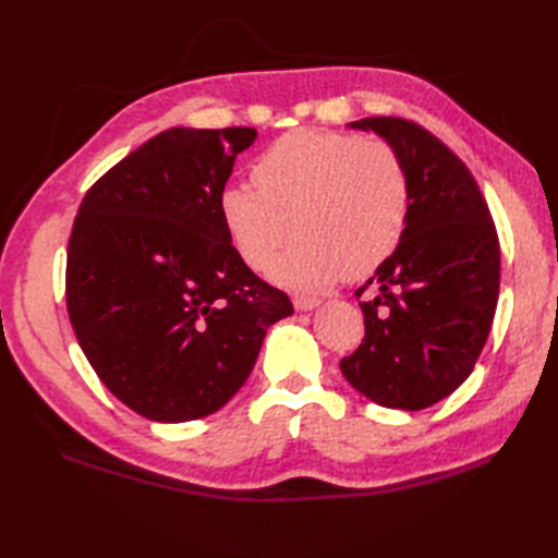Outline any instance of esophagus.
Instances as JSON below:
<instances>
[{"instance_id":"obj_1","label":"esophagus","mask_w":558,"mask_h":558,"mask_svg":"<svg viewBox=\"0 0 558 558\" xmlns=\"http://www.w3.org/2000/svg\"><path fill=\"white\" fill-rule=\"evenodd\" d=\"M292 304L298 312H310L314 306H318V298H306V294H294Z\"/></svg>"}]
</instances>
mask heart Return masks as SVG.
Listing matches in <instances>:
<instances>
[{
    "label": "heart",
    "mask_w": 558,
    "mask_h": 558,
    "mask_svg": "<svg viewBox=\"0 0 558 558\" xmlns=\"http://www.w3.org/2000/svg\"><path fill=\"white\" fill-rule=\"evenodd\" d=\"M253 186L220 192V218L246 266L264 270L294 230L270 278L322 290L342 272L364 276L393 254L410 213V180L381 138L294 129L260 153Z\"/></svg>",
    "instance_id": "b5f03b06"
}]
</instances>
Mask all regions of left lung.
Returning a JSON list of instances; mask_svg holds the SVG:
<instances>
[{
  "label": "left lung",
  "instance_id": "left-lung-1",
  "mask_svg": "<svg viewBox=\"0 0 558 558\" xmlns=\"http://www.w3.org/2000/svg\"><path fill=\"white\" fill-rule=\"evenodd\" d=\"M386 138L405 162L410 213L396 252L360 302L364 340L340 372L384 408L424 410L465 381L489 338L501 248L475 177L444 141L400 117L350 122Z\"/></svg>",
  "mask_w": 558,
  "mask_h": 558
}]
</instances>
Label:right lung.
Instances as JSON below:
<instances>
[{
  "label": "right lung",
  "instance_id": "1",
  "mask_svg": "<svg viewBox=\"0 0 558 558\" xmlns=\"http://www.w3.org/2000/svg\"><path fill=\"white\" fill-rule=\"evenodd\" d=\"M256 129L174 126L129 153L78 206L66 310L100 381L153 422L220 410L292 302L248 268L220 192Z\"/></svg>",
  "mask_w": 558,
  "mask_h": 558
}]
</instances>
